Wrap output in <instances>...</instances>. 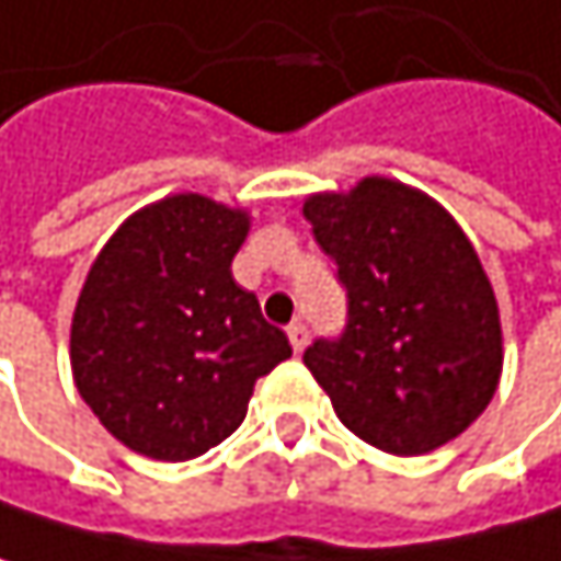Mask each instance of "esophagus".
I'll return each instance as SVG.
<instances>
[{
	"label": "esophagus",
	"instance_id": "obj_1",
	"mask_svg": "<svg viewBox=\"0 0 561 561\" xmlns=\"http://www.w3.org/2000/svg\"><path fill=\"white\" fill-rule=\"evenodd\" d=\"M286 332H289L293 352H306V345H309V329H306V322H293Z\"/></svg>",
	"mask_w": 561,
	"mask_h": 561
}]
</instances>
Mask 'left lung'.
I'll list each match as a JSON object with an SVG mask.
<instances>
[{"mask_svg":"<svg viewBox=\"0 0 561 561\" xmlns=\"http://www.w3.org/2000/svg\"><path fill=\"white\" fill-rule=\"evenodd\" d=\"M306 219L348 299L342 335L302 355L342 424L398 457L463 434L503 368L496 299L463 229L385 176L312 196Z\"/></svg>","mask_w":561,"mask_h":561,"instance_id":"left-lung-1","label":"left lung"}]
</instances>
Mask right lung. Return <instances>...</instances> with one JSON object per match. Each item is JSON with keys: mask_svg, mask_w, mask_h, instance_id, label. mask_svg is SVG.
<instances>
[{"mask_svg": "<svg viewBox=\"0 0 561 561\" xmlns=\"http://www.w3.org/2000/svg\"><path fill=\"white\" fill-rule=\"evenodd\" d=\"M245 213L167 196L94 259L71 322V371L94 417L130 450L193 460L245 417L252 385L293 355L229 262Z\"/></svg>", "mask_w": 561, "mask_h": 561, "instance_id": "1", "label": "right lung"}]
</instances>
